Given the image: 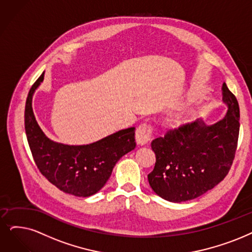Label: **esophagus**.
I'll return each mask as SVG.
<instances>
[{
	"label": "esophagus",
	"instance_id": "34e87169",
	"mask_svg": "<svg viewBox=\"0 0 252 252\" xmlns=\"http://www.w3.org/2000/svg\"><path fill=\"white\" fill-rule=\"evenodd\" d=\"M152 138V127L147 123L140 124L135 131V139L139 146L147 145Z\"/></svg>",
	"mask_w": 252,
	"mask_h": 252
}]
</instances>
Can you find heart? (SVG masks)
<instances>
[{"label": "heart", "instance_id": "b5f03b06", "mask_svg": "<svg viewBox=\"0 0 252 252\" xmlns=\"http://www.w3.org/2000/svg\"><path fill=\"white\" fill-rule=\"evenodd\" d=\"M192 117H193L192 110H190V109L180 110L179 113L173 115L172 117H169L167 119L166 123L170 128L179 129V128L184 127L188 123H190L191 120H192Z\"/></svg>", "mask_w": 252, "mask_h": 252}]
</instances>
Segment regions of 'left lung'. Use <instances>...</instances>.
<instances>
[{
    "instance_id": "left-lung-1",
    "label": "left lung",
    "mask_w": 252,
    "mask_h": 252,
    "mask_svg": "<svg viewBox=\"0 0 252 252\" xmlns=\"http://www.w3.org/2000/svg\"><path fill=\"white\" fill-rule=\"evenodd\" d=\"M222 91L227 106L222 119L208 125L200 118L151 144L156 163L148 175L149 184L163 199L182 203L196 198L227 175L238 144L240 109L225 84Z\"/></svg>"
}]
</instances>
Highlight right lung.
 Returning <instances> with one entry per match:
<instances>
[{
    "label": "right lung",
    "mask_w": 252,
    "mask_h": 252,
    "mask_svg": "<svg viewBox=\"0 0 252 252\" xmlns=\"http://www.w3.org/2000/svg\"><path fill=\"white\" fill-rule=\"evenodd\" d=\"M44 79L39 76L28 94L25 129L35 163L50 183L65 193L91 196L101 189L112 175L116 163L134 150V127L119 130L88 145H65L45 135L38 125L33 107V95Z\"/></svg>",
    "instance_id": "right-lung-1"
}]
</instances>
